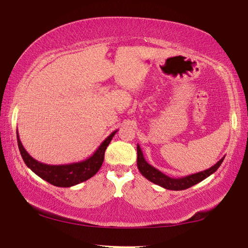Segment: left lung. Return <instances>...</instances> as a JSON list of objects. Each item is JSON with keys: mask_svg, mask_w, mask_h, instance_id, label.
Listing matches in <instances>:
<instances>
[{"mask_svg": "<svg viewBox=\"0 0 248 248\" xmlns=\"http://www.w3.org/2000/svg\"><path fill=\"white\" fill-rule=\"evenodd\" d=\"M223 158H225V156H223L221 160H219L214 166L208 168V170L197 172V174L181 177V178H171V177L166 176L165 174H163L162 171L156 170L155 167L149 164V163L144 160L141 149H140V147L137 144V167L139 171L141 172V175L149 181H151L153 184L161 186L163 188L168 190H186L190 188V186L199 184V182L204 180L205 178H207L208 176H211L218 170L219 166L221 165Z\"/></svg>", "mask_w": 248, "mask_h": 248, "instance_id": "left-lung-1", "label": "left lung"}]
</instances>
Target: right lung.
<instances>
[{
	"instance_id": "1",
	"label": "right lung",
	"mask_w": 248,
	"mask_h": 248,
	"mask_svg": "<svg viewBox=\"0 0 248 248\" xmlns=\"http://www.w3.org/2000/svg\"><path fill=\"white\" fill-rule=\"evenodd\" d=\"M116 132H118V129L114 130L113 133H111L109 136L101 142V144L98 147L94 154L86 158V160L63 165H49L36 161L35 158L32 157L30 154L26 151V149L23 148L18 132L17 142L23 162L26 163V165L29 167L34 174L41 177V178L44 179L45 181L49 182L50 185L56 186H62V188H68V186L78 185L83 181H86L87 179L92 178V177L99 170V168L102 165V162H104L106 149L109 146L110 141L112 138H113Z\"/></svg>"
}]
</instances>
